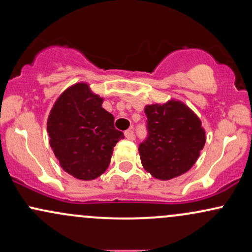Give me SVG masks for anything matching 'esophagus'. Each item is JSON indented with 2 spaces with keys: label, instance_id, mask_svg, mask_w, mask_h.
I'll list each match as a JSON object with an SVG mask.
<instances>
[{
  "label": "esophagus",
  "instance_id": "34e87169",
  "mask_svg": "<svg viewBox=\"0 0 252 252\" xmlns=\"http://www.w3.org/2000/svg\"><path fill=\"white\" fill-rule=\"evenodd\" d=\"M124 135H126V137L128 138V140H130V141H134L135 140V134H134V131H132L131 129L126 130V131L124 132Z\"/></svg>",
  "mask_w": 252,
  "mask_h": 252
}]
</instances>
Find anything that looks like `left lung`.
<instances>
[{
  "instance_id": "8db88e82",
  "label": "left lung",
  "mask_w": 252,
  "mask_h": 252,
  "mask_svg": "<svg viewBox=\"0 0 252 252\" xmlns=\"http://www.w3.org/2000/svg\"><path fill=\"white\" fill-rule=\"evenodd\" d=\"M144 114L148 135L138 147L144 169L169 180L192 168L206 141L198 116L179 100L147 105Z\"/></svg>"
}]
</instances>
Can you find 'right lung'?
I'll list each match as a JSON object with an SVG mask.
<instances>
[{"mask_svg":"<svg viewBox=\"0 0 252 252\" xmlns=\"http://www.w3.org/2000/svg\"><path fill=\"white\" fill-rule=\"evenodd\" d=\"M102 103L88 84L78 83L60 94L48 116L51 148L63 169L79 180L102 175L114 147L124 138Z\"/></svg>","mask_w":252,"mask_h":252,"instance_id":"obj_1","label":"right lung"}]
</instances>
